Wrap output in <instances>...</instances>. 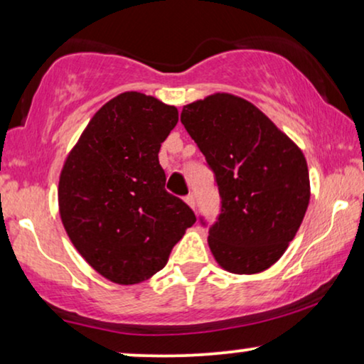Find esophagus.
Segmentation results:
<instances>
[{"label":"esophagus","instance_id":"obj_1","mask_svg":"<svg viewBox=\"0 0 364 364\" xmlns=\"http://www.w3.org/2000/svg\"><path fill=\"white\" fill-rule=\"evenodd\" d=\"M186 202H187V205H188V207L196 208V197H193L192 193H188V196L186 197Z\"/></svg>","mask_w":364,"mask_h":364}]
</instances>
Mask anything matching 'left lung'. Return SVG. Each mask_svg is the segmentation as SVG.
Returning <instances> with one entry per match:
<instances>
[{"instance_id": "left-lung-1", "label": "left lung", "mask_w": 364, "mask_h": 364, "mask_svg": "<svg viewBox=\"0 0 364 364\" xmlns=\"http://www.w3.org/2000/svg\"><path fill=\"white\" fill-rule=\"evenodd\" d=\"M181 121L220 193L208 247L227 272L270 268L296 235L310 202L305 156L260 109L232 94L183 106ZM202 225L207 222L200 217Z\"/></svg>"}]
</instances>
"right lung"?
Listing matches in <instances>:
<instances>
[{
  "mask_svg": "<svg viewBox=\"0 0 364 364\" xmlns=\"http://www.w3.org/2000/svg\"><path fill=\"white\" fill-rule=\"evenodd\" d=\"M178 112L141 92L119 94L94 114L64 162L59 212L73 245L107 280L134 285L166 267L196 223L166 191L161 144Z\"/></svg>",
  "mask_w": 364,
  "mask_h": 364,
  "instance_id": "right-lung-1",
  "label": "right lung"
}]
</instances>
